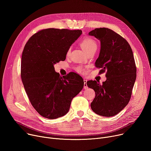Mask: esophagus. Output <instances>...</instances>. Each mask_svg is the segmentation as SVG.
<instances>
[{
    "mask_svg": "<svg viewBox=\"0 0 151 151\" xmlns=\"http://www.w3.org/2000/svg\"><path fill=\"white\" fill-rule=\"evenodd\" d=\"M84 89H86V88H87V84H86V83H87V80H84Z\"/></svg>",
    "mask_w": 151,
    "mask_h": 151,
    "instance_id": "esophagus-1",
    "label": "esophagus"
}]
</instances>
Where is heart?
Listing matches in <instances>:
<instances>
[{
    "label": "heart",
    "mask_w": 151,
    "mask_h": 151,
    "mask_svg": "<svg viewBox=\"0 0 151 151\" xmlns=\"http://www.w3.org/2000/svg\"><path fill=\"white\" fill-rule=\"evenodd\" d=\"M81 46L82 47V48L88 52H92V51H96L97 49V43L93 39L88 38V39L84 40L82 42ZM70 52H71L70 50L68 51L67 56H69L70 54ZM76 70L78 71H79V72H83L84 71V68L81 66L77 67L76 68Z\"/></svg>",
    "instance_id": "heart-1"
}]
</instances>
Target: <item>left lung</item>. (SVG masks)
Returning a JSON list of instances; mask_svg holds the SVG:
<instances>
[{
  "label": "left lung",
  "instance_id": "1",
  "mask_svg": "<svg viewBox=\"0 0 151 151\" xmlns=\"http://www.w3.org/2000/svg\"><path fill=\"white\" fill-rule=\"evenodd\" d=\"M100 42L97 68L106 71V80L100 84L96 81H87L94 90L96 97L91 103L93 111L98 115L110 117L118 114L130 101L136 80L137 68L133 52L123 37L108 28H96L89 33Z\"/></svg>",
  "mask_w": 151,
  "mask_h": 151
}]
</instances>
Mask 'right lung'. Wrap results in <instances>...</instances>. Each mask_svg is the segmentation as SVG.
I'll return each mask as SVG.
<instances>
[{"instance_id":"obj_1","label":"right lung","mask_w":151,"mask_h":151,"mask_svg":"<svg viewBox=\"0 0 151 151\" xmlns=\"http://www.w3.org/2000/svg\"><path fill=\"white\" fill-rule=\"evenodd\" d=\"M82 34L81 30L46 29L32 36L24 48L21 75L32 105L42 116L54 119L65 115L72 99L83 88V78L74 72L60 76L54 65Z\"/></svg>"}]
</instances>
